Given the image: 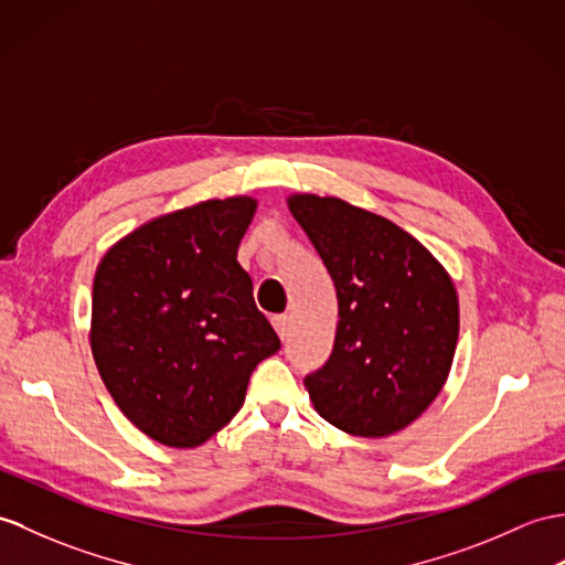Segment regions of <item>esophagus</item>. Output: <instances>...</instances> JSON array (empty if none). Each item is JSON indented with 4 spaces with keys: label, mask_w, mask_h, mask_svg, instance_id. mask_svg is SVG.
Returning <instances> with one entry per match:
<instances>
[{
    "label": "esophagus",
    "mask_w": 565,
    "mask_h": 565,
    "mask_svg": "<svg viewBox=\"0 0 565 565\" xmlns=\"http://www.w3.org/2000/svg\"><path fill=\"white\" fill-rule=\"evenodd\" d=\"M271 324H274V330H277V334H279L281 339L288 334V315H274Z\"/></svg>",
    "instance_id": "esophagus-1"
}]
</instances>
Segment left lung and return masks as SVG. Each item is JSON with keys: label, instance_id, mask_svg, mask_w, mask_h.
Instances as JSON below:
<instances>
[{"label": "left lung", "instance_id": "left-lung-1", "mask_svg": "<svg viewBox=\"0 0 565 565\" xmlns=\"http://www.w3.org/2000/svg\"><path fill=\"white\" fill-rule=\"evenodd\" d=\"M288 209L334 281L332 356L306 377L339 430L385 438L440 395L460 334L457 288L414 235L339 196L291 194Z\"/></svg>", "mask_w": 565, "mask_h": 565}]
</instances>
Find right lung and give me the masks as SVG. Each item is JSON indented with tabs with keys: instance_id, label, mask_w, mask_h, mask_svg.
Masks as SVG:
<instances>
[{
	"instance_id": "obj_1",
	"label": "right lung",
	"mask_w": 565,
	"mask_h": 565,
	"mask_svg": "<svg viewBox=\"0 0 565 565\" xmlns=\"http://www.w3.org/2000/svg\"><path fill=\"white\" fill-rule=\"evenodd\" d=\"M255 196L156 216L103 255L90 351L120 412L168 448H196L241 412L281 342L255 306L238 245Z\"/></svg>"
}]
</instances>
